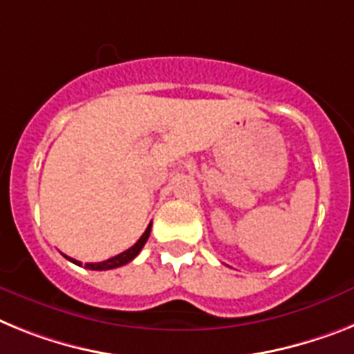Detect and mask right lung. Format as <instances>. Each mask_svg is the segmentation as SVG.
<instances>
[{"label":"right lung","mask_w":354,"mask_h":354,"mask_svg":"<svg viewBox=\"0 0 354 354\" xmlns=\"http://www.w3.org/2000/svg\"><path fill=\"white\" fill-rule=\"evenodd\" d=\"M149 234H151V223H149V227L145 228V232L142 234L140 239H138V241H136L131 248H127L126 252H122V254L115 255V257H111V259H108V261H102V263H86L84 266L88 270H113V268H118V266H124V264H127V263H131L136 255L140 254V250L144 248L145 243H147V239H149ZM64 257H66L68 261H71V263H75L81 266V263H79V261L71 259V257H68V255H64Z\"/></svg>","instance_id":"right-lung-1"}]
</instances>
